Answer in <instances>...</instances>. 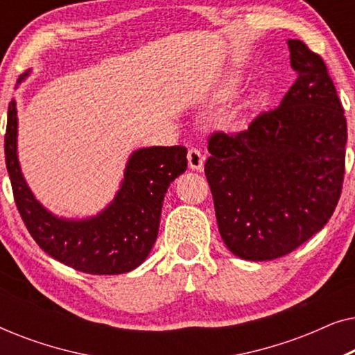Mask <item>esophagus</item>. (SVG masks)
<instances>
[{"label":"esophagus","instance_id":"esophagus-1","mask_svg":"<svg viewBox=\"0 0 355 355\" xmlns=\"http://www.w3.org/2000/svg\"><path fill=\"white\" fill-rule=\"evenodd\" d=\"M187 162H189V168L193 169V171H202L205 157H203V153L198 148H189Z\"/></svg>","mask_w":355,"mask_h":355}]
</instances>
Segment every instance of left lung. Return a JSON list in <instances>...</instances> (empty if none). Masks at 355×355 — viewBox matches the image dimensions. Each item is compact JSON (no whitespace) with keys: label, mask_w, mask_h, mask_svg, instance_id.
I'll use <instances>...</instances> for the list:
<instances>
[{"label":"left lung","mask_w":355,"mask_h":355,"mask_svg":"<svg viewBox=\"0 0 355 355\" xmlns=\"http://www.w3.org/2000/svg\"><path fill=\"white\" fill-rule=\"evenodd\" d=\"M297 79L275 110L208 139L218 230L244 260L279 259L322 230L341 197L347 123L322 56L288 40Z\"/></svg>","instance_id":"8db88e82"}]
</instances>
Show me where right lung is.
<instances>
[{"label":"right lung","instance_id":"obj_1","mask_svg":"<svg viewBox=\"0 0 355 355\" xmlns=\"http://www.w3.org/2000/svg\"><path fill=\"white\" fill-rule=\"evenodd\" d=\"M27 77L21 76L17 84ZM14 200L33 241L53 259L90 275H119L137 268L157 241L169 184L187 169V148H140L129 157L113 202L96 216L66 220L33 197L17 158V110L11 100L4 135Z\"/></svg>","mask_w":355,"mask_h":355}]
</instances>
